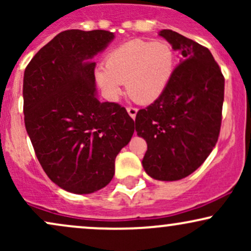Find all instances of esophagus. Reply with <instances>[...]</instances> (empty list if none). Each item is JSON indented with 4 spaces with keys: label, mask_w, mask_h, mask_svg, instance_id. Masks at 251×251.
I'll use <instances>...</instances> for the list:
<instances>
[{
    "label": "esophagus",
    "mask_w": 251,
    "mask_h": 251,
    "mask_svg": "<svg viewBox=\"0 0 251 251\" xmlns=\"http://www.w3.org/2000/svg\"><path fill=\"white\" fill-rule=\"evenodd\" d=\"M127 112H128V114H129V117L132 118V119H134L135 118V116H137V112H138V108L137 107H132V106H128L127 108Z\"/></svg>",
    "instance_id": "obj_1"
}]
</instances>
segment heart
I'll return each instance as SVG.
<instances>
[{"instance_id":"obj_1","label":"heart","mask_w":251,"mask_h":251,"mask_svg":"<svg viewBox=\"0 0 251 251\" xmlns=\"http://www.w3.org/2000/svg\"><path fill=\"white\" fill-rule=\"evenodd\" d=\"M96 79L108 100H117L126 82L127 94L139 103L151 102L166 88L175 68V53L166 42L132 40L106 56Z\"/></svg>"}]
</instances>
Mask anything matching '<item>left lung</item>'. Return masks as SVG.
<instances>
[{
	"instance_id": "left-lung-1",
	"label": "left lung",
	"mask_w": 251,
	"mask_h": 251,
	"mask_svg": "<svg viewBox=\"0 0 251 251\" xmlns=\"http://www.w3.org/2000/svg\"><path fill=\"white\" fill-rule=\"evenodd\" d=\"M159 35L179 50L180 63L164 92L135 117L148 143L143 168L157 180H179L196 171L217 143L224 76L208 48L174 30Z\"/></svg>"
}]
</instances>
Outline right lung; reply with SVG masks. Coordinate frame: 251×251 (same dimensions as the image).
Wrapping results in <instances>:
<instances>
[{"instance_id": "right-lung-1", "label": "right lung", "mask_w": 251, "mask_h": 251, "mask_svg": "<svg viewBox=\"0 0 251 251\" xmlns=\"http://www.w3.org/2000/svg\"><path fill=\"white\" fill-rule=\"evenodd\" d=\"M113 39L107 30H65L25 71V125L34 151L50 180L73 194L107 185L134 132L125 107L98 98L91 59Z\"/></svg>"}]
</instances>
